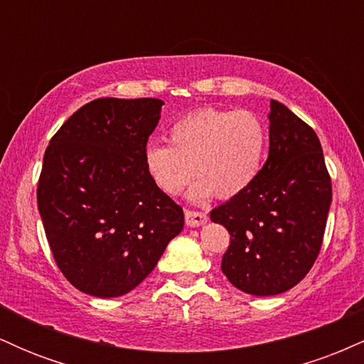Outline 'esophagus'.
Masks as SVG:
<instances>
[{
    "mask_svg": "<svg viewBox=\"0 0 364 364\" xmlns=\"http://www.w3.org/2000/svg\"><path fill=\"white\" fill-rule=\"evenodd\" d=\"M207 214H203V212H196V210H185V220H186V225H190V228H198V225L205 224L207 223Z\"/></svg>",
    "mask_w": 364,
    "mask_h": 364,
    "instance_id": "obj_1",
    "label": "esophagus"
}]
</instances>
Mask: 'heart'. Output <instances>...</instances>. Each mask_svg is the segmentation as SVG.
<instances>
[{"instance_id":"obj_1","label":"heart","mask_w":364,"mask_h":364,"mask_svg":"<svg viewBox=\"0 0 364 364\" xmlns=\"http://www.w3.org/2000/svg\"><path fill=\"white\" fill-rule=\"evenodd\" d=\"M169 144H149L144 166L149 178L168 196L183 191L191 176L190 200L203 202L217 193L229 198L246 190L260 171L267 145L265 124L245 109L205 107L178 119Z\"/></svg>"}]
</instances>
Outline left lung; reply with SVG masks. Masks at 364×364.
Returning a JSON list of instances; mask_svg holds the SVG:
<instances>
[{"mask_svg":"<svg viewBox=\"0 0 364 364\" xmlns=\"http://www.w3.org/2000/svg\"><path fill=\"white\" fill-rule=\"evenodd\" d=\"M269 157L246 190L210 212L231 235L220 269L246 294L275 296L310 272L320 253L332 183L316 133L270 101Z\"/></svg>","mask_w":364,"mask_h":364,"instance_id":"8db88e82","label":"left lung"}]
</instances>
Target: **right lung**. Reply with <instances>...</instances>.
<instances>
[{"instance_id":"obj_1","label":"right lung","mask_w":364,"mask_h":364,"mask_svg":"<svg viewBox=\"0 0 364 364\" xmlns=\"http://www.w3.org/2000/svg\"><path fill=\"white\" fill-rule=\"evenodd\" d=\"M161 99H95L46 149L37 205L58 267L85 294L135 289L183 231L185 214L149 178L144 150Z\"/></svg>"}]
</instances>
